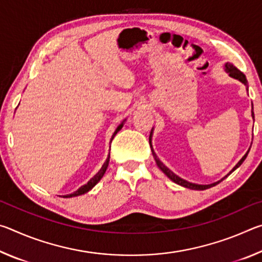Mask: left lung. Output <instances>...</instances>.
<instances>
[{"instance_id": "left-lung-1", "label": "left lung", "mask_w": 262, "mask_h": 262, "mask_svg": "<svg viewBox=\"0 0 262 262\" xmlns=\"http://www.w3.org/2000/svg\"><path fill=\"white\" fill-rule=\"evenodd\" d=\"M225 72H227L228 74H229V76H231L232 78H236V79H238V81H241L243 84H245V85L247 86V79H246V76L245 75H244L241 70H238L236 67H234V66L232 64V63H225ZM253 106V105H252ZM252 117L254 118V112H253V107H252ZM152 130L154 129H151V133H150V136L152 135ZM151 151H152V155H154V158H155V161H156V164H157V166L161 168V170L164 172V173H165L168 178H170L172 181H173V183H176V184H178V185H180V186H184V187H186V188H189V189H196V190H205V189H208V188H210V187H214V186H216L217 184H220L222 180H224L225 178H227L228 176H230L232 173V172L236 170L237 167H239L243 164V162L245 161V158L247 157V154H248V151H250V149H248V151L243 156V158L241 159V161H239L237 164H236V166H234L231 171L229 172V173L224 177V178H222L221 180H219V181H216V183H212V184H210V185H199V184H193V183H189V181H187V180H184V179H181L180 177H178L177 174H174L173 172H172L170 168H167L165 165H164V164L159 161V158L156 156V154H155V151L154 150L151 149Z\"/></svg>"}]
</instances>
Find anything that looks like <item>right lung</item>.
<instances>
[{
    "label": "right lung",
    "instance_id": "add662e5",
    "mask_svg": "<svg viewBox=\"0 0 262 262\" xmlns=\"http://www.w3.org/2000/svg\"><path fill=\"white\" fill-rule=\"evenodd\" d=\"M125 121H126V120H123V121L120 123V125L118 126L117 129H115V132L113 133V135H112V139H111V142H112V140L114 139V136L117 135V133L121 129L122 126H123V122H125ZM108 162H110V155H108L107 159H106V162L103 164V166H101V168H100V170L98 171V173H96L94 177H92V178L88 181V184L81 186V187H79V188L76 190V192H74V193H72V194H67V195H64V198L78 196V195L85 194V193H88L89 190H90L91 188H94L95 186H96V184L98 183V181H99L101 178H103V176L105 174L106 168H107V166H108Z\"/></svg>",
    "mask_w": 262,
    "mask_h": 262
}]
</instances>
